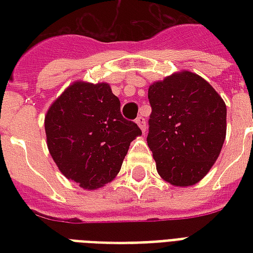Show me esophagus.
Masks as SVG:
<instances>
[{
	"mask_svg": "<svg viewBox=\"0 0 253 253\" xmlns=\"http://www.w3.org/2000/svg\"><path fill=\"white\" fill-rule=\"evenodd\" d=\"M135 123H137L138 127H139L143 132L146 131V122H145V118H143L142 115L138 116L137 119H135Z\"/></svg>",
	"mask_w": 253,
	"mask_h": 253,
	"instance_id": "1",
	"label": "esophagus"
}]
</instances>
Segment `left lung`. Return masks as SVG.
Listing matches in <instances>:
<instances>
[{"label": "left lung", "mask_w": 253, "mask_h": 253, "mask_svg": "<svg viewBox=\"0 0 253 253\" xmlns=\"http://www.w3.org/2000/svg\"><path fill=\"white\" fill-rule=\"evenodd\" d=\"M148 97V145L159 175L172 186H194L211 169L226 137L222 97L187 70L152 84Z\"/></svg>", "instance_id": "1"}]
</instances>
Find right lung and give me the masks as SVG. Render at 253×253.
I'll return each mask as SVG.
<instances>
[{"label":"right lung","instance_id":"obj_1","mask_svg":"<svg viewBox=\"0 0 253 253\" xmlns=\"http://www.w3.org/2000/svg\"><path fill=\"white\" fill-rule=\"evenodd\" d=\"M47 148L69 180L85 190L103 187L118 175L128 146L141 135L121 114V101L105 83L76 81L48 108Z\"/></svg>","mask_w":253,"mask_h":253}]
</instances>
